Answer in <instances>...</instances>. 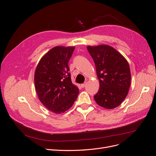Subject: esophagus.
I'll return each instance as SVG.
<instances>
[{
	"label": "esophagus",
	"mask_w": 156,
	"mask_h": 156,
	"mask_svg": "<svg viewBox=\"0 0 156 156\" xmlns=\"http://www.w3.org/2000/svg\"><path fill=\"white\" fill-rule=\"evenodd\" d=\"M87 82L86 81V82H84V83H83V84H81V87L82 88H84V87H85L86 86H87Z\"/></svg>",
	"instance_id": "esophagus-1"
}]
</instances>
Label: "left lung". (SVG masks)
<instances>
[{
  "label": "left lung",
  "instance_id": "8db88e82",
  "mask_svg": "<svg viewBox=\"0 0 156 156\" xmlns=\"http://www.w3.org/2000/svg\"><path fill=\"white\" fill-rule=\"evenodd\" d=\"M94 60L100 88L94 96L98 104L106 108L120 105L127 95L131 84L129 66L126 59L112 47L88 46Z\"/></svg>",
  "mask_w": 156,
  "mask_h": 156
}]
</instances>
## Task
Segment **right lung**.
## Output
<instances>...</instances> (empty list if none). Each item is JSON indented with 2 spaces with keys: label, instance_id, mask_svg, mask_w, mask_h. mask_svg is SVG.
<instances>
[{
  "label": "right lung",
  "instance_id": "obj_1",
  "mask_svg": "<svg viewBox=\"0 0 156 156\" xmlns=\"http://www.w3.org/2000/svg\"><path fill=\"white\" fill-rule=\"evenodd\" d=\"M74 49L73 47H55L41 58L35 71V87L40 100L56 114L68 110L79 94L68 66Z\"/></svg>",
  "mask_w": 156,
  "mask_h": 156
}]
</instances>
